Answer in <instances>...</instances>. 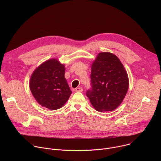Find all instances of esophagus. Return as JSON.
<instances>
[{"label": "esophagus", "instance_id": "obj_1", "mask_svg": "<svg viewBox=\"0 0 161 161\" xmlns=\"http://www.w3.org/2000/svg\"><path fill=\"white\" fill-rule=\"evenodd\" d=\"M83 89L82 87H78L75 89V91L76 92H83Z\"/></svg>", "mask_w": 161, "mask_h": 161}]
</instances>
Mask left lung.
Wrapping results in <instances>:
<instances>
[{
  "label": "left lung",
  "instance_id": "1",
  "mask_svg": "<svg viewBox=\"0 0 161 161\" xmlns=\"http://www.w3.org/2000/svg\"><path fill=\"white\" fill-rule=\"evenodd\" d=\"M91 88L86 95L98 111H111L124 100L129 88L124 67L114 55L99 53L92 65Z\"/></svg>",
  "mask_w": 161,
  "mask_h": 161
}]
</instances>
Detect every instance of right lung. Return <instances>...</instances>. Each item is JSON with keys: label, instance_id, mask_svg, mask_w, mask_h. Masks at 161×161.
I'll use <instances>...</instances> for the list:
<instances>
[{"label": "right lung", "instance_id": "add662e5", "mask_svg": "<svg viewBox=\"0 0 161 161\" xmlns=\"http://www.w3.org/2000/svg\"><path fill=\"white\" fill-rule=\"evenodd\" d=\"M64 74V65L56 59L46 61L34 71L30 80V89L41 106L57 109L69 98L72 92Z\"/></svg>", "mask_w": 161, "mask_h": 161}]
</instances>
